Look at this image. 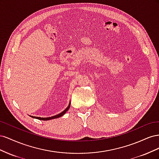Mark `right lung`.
Returning a JSON list of instances; mask_svg holds the SVG:
<instances>
[{
  "instance_id": "right-lung-1",
  "label": "right lung",
  "mask_w": 159,
  "mask_h": 159,
  "mask_svg": "<svg viewBox=\"0 0 159 159\" xmlns=\"http://www.w3.org/2000/svg\"><path fill=\"white\" fill-rule=\"evenodd\" d=\"M70 104H71V103L70 102V103H69V105H68V106L66 108L65 110H64L63 111L61 112V113H59V114H57V115H54V116L49 117H34V116H32V115H30V117H32V118H34V119H39V120H42V121H49V120H51V119L59 118V117H61V116H63V115H64L67 111H68V109H69L70 107Z\"/></svg>"
}]
</instances>
